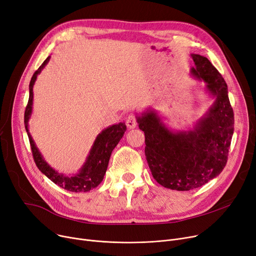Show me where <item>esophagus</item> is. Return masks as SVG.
Listing matches in <instances>:
<instances>
[{"mask_svg":"<svg viewBox=\"0 0 256 256\" xmlns=\"http://www.w3.org/2000/svg\"><path fill=\"white\" fill-rule=\"evenodd\" d=\"M126 126L128 128H135L136 126H137V120H136V117L134 115H128L126 117Z\"/></svg>","mask_w":256,"mask_h":256,"instance_id":"34e87169","label":"esophagus"}]
</instances>
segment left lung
<instances>
[{
	"instance_id": "1",
	"label": "left lung",
	"mask_w": 256,
	"mask_h": 256,
	"mask_svg": "<svg viewBox=\"0 0 256 256\" xmlns=\"http://www.w3.org/2000/svg\"><path fill=\"white\" fill-rule=\"evenodd\" d=\"M191 74L206 83L212 104L192 130H172L154 109L137 116L154 178L167 189L190 191L218 176L230 150L234 117L227 84L206 57L192 54Z\"/></svg>"
}]
</instances>
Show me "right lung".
Listing matches in <instances>:
<instances>
[{
  "mask_svg": "<svg viewBox=\"0 0 256 256\" xmlns=\"http://www.w3.org/2000/svg\"><path fill=\"white\" fill-rule=\"evenodd\" d=\"M50 58V56L44 60L31 78L29 85V102L24 111V126L30 140L33 158L38 169L52 182L70 192H88L96 188L102 182L111 154L121 138L124 137V134L126 130V126L124 122H119L118 124H113L102 130L94 141L84 165L80 167L78 173L72 174V176H64L63 173H59L57 170L52 168L37 148L29 132V119L32 115L33 109V86L37 76L42 72L44 66L48 63Z\"/></svg>",
  "mask_w": 256,
  "mask_h": 256,
  "instance_id": "obj_1",
  "label": "right lung"
}]
</instances>
